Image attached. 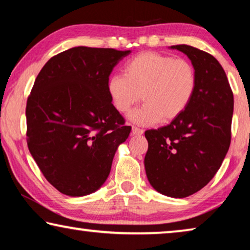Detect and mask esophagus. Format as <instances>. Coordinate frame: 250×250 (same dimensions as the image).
<instances>
[{
	"label": "esophagus",
	"mask_w": 250,
	"mask_h": 250,
	"mask_svg": "<svg viewBox=\"0 0 250 250\" xmlns=\"http://www.w3.org/2000/svg\"><path fill=\"white\" fill-rule=\"evenodd\" d=\"M131 133L133 136H140V135H143V133H144V130L137 128V126H132Z\"/></svg>",
	"instance_id": "esophagus-1"
}]
</instances>
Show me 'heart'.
Instances as JSON below:
<instances>
[{
  "label": "heart",
  "instance_id": "1",
  "mask_svg": "<svg viewBox=\"0 0 250 250\" xmlns=\"http://www.w3.org/2000/svg\"><path fill=\"white\" fill-rule=\"evenodd\" d=\"M106 89L113 107L122 114L128 113L141 98L145 104L130 115L135 124H168L191 103L196 89V74L186 59L143 53L126 62L125 75L109 78Z\"/></svg>",
  "mask_w": 250,
  "mask_h": 250
}]
</instances>
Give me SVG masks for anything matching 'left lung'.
Here are the masks:
<instances>
[{
    "instance_id": "8db88e82",
    "label": "left lung",
    "mask_w": 250,
    "mask_h": 250,
    "mask_svg": "<svg viewBox=\"0 0 250 250\" xmlns=\"http://www.w3.org/2000/svg\"><path fill=\"white\" fill-rule=\"evenodd\" d=\"M177 49L191 61L196 89L183 113L159 129L147 130L145 168L156 191L175 199L192 195L210 182L231 141L233 94L217 59L188 44Z\"/></svg>"
}]
</instances>
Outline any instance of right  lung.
Wrapping results in <instances>:
<instances>
[{
	"mask_svg": "<svg viewBox=\"0 0 250 250\" xmlns=\"http://www.w3.org/2000/svg\"><path fill=\"white\" fill-rule=\"evenodd\" d=\"M130 50L74 47L50 58L30 93L27 143L46 180L62 194L84 196L109 176L131 126L114 109L106 84Z\"/></svg>",
	"mask_w": 250,
	"mask_h": 250,
	"instance_id": "add662e5",
	"label": "right lung"
}]
</instances>
